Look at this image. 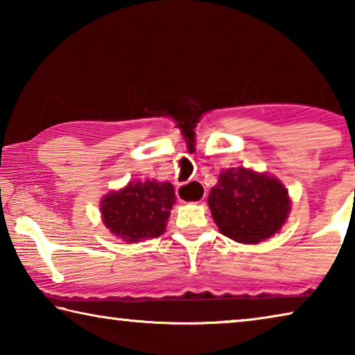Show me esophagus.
<instances>
[{
    "label": "esophagus",
    "mask_w": 355,
    "mask_h": 355,
    "mask_svg": "<svg viewBox=\"0 0 355 355\" xmlns=\"http://www.w3.org/2000/svg\"><path fill=\"white\" fill-rule=\"evenodd\" d=\"M177 196H178L180 200L184 202V197L188 196V189H186V184H180L178 186V188H177Z\"/></svg>",
    "instance_id": "34e87169"
}]
</instances>
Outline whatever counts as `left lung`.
I'll return each mask as SVG.
<instances>
[{
	"instance_id": "8db88e82",
	"label": "left lung",
	"mask_w": 355,
	"mask_h": 355,
	"mask_svg": "<svg viewBox=\"0 0 355 355\" xmlns=\"http://www.w3.org/2000/svg\"><path fill=\"white\" fill-rule=\"evenodd\" d=\"M208 207L222 235L236 243L258 244L280 230L291 202L279 178L239 166L219 173Z\"/></svg>"
}]
</instances>
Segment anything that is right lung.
Here are the masks:
<instances>
[{
  "mask_svg": "<svg viewBox=\"0 0 355 355\" xmlns=\"http://www.w3.org/2000/svg\"><path fill=\"white\" fill-rule=\"evenodd\" d=\"M173 203L175 191L169 182H130L103 197L101 220L114 236L125 243H139L163 235Z\"/></svg>",
  "mask_w": 355,
  "mask_h": 355,
  "instance_id": "obj_1",
  "label": "right lung"
}]
</instances>
